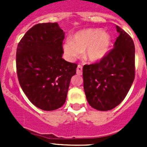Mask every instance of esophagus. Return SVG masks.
Here are the masks:
<instances>
[{
  "instance_id": "esophagus-1",
  "label": "esophagus",
  "mask_w": 147,
  "mask_h": 147,
  "mask_svg": "<svg viewBox=\"0 0 147 147\" xmlns=\"http://www.w3.org/2000/svg\"><path fill=\"white\" fill-rule=\"evenodd\" d=\"M82 73V67L81 65H78L77 67V74L79 75H81Z\"/></svg>"
}]
</instances>
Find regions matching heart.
<instances>
[{"instance_id":"1","label":"heart","mask_w":147,"mask_h":147,"mask_svg":"<svg viewBox=\"0 0 147 147\" xmlns=\"http://www.w3.org/2000/svg\"><path fill=\"white\" fill-rule=\"evenodd\" d=\"M111 44V36L106 31L97 28H89L78 31L63 43L65 57L69 61L80 57L82 52L85 58L97 61L107 53Z\"/></svg>"}]
</instances>
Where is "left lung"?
I'll return each instance as SVG.
<instances>
[{"label":"left lung","mask_w":147,"mask_h":147,"mask_svg":"<svg viewBox=\"0 0 147 147\" xmlns=\"http://www.w3.org/2000/svg\"><path fill=\"white\" fill-rule=\"evenodd\" d=\"M119 35L114 47L100 62L83 67V86L92 107L108 111L125 98L135 78V47L132 38L116 26Z\"/></svg>","instance_id":"obj_1"}]
</instances>
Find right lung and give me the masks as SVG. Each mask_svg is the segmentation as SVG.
<instances>
[{
	"mask_svg": "<svg viewBox=\"0 0 147 147\" xmlns=\"http://www.w3.org/2000/svg\"><path fill=\"white\" fill-rule=\"evenodd\" d=\"M65 33L57 23H38L18 45L16 70L19 84L32 104L52 111L65 104L70 79L78 65L62 58Z\"/></svg>",
	"mask_w": 147,
	"mask_h": 147,
	"instance_id": "1",
	"label": "right lung"
}]
</instances>
